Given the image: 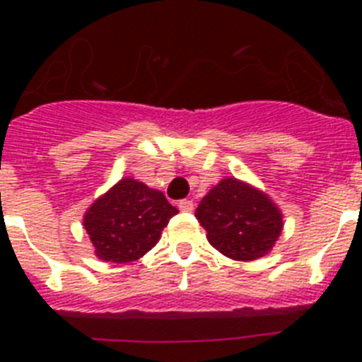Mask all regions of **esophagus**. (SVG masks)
<instances>
[{"mask_svg":"<svg viewBox=\"0 0 362 362\" xmlns=\"http://www.w3.org/2000/svg\"><path fill=\"white\" fill-rule=\"evenodd\" d=\"M177 206H179V210H181V212H192V210H194V201L181 199L177 203Z\"/></svg>","mask_w":362,"mask_h":362,"instance_id":"34e87169","label":"esophagus"}]
</instances>
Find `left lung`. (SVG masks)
<instances>
[{
	"instance_id": "obj_1",
	"label": "left lung",
	"mask_w": 362,
	"mask_h": 362,
	"mask_svg": "<svg viewBox=\"0 0 362 362\" xmlns=\"http://www.w3.org/2000/svg\"><path fill=\"white\" fill-rule=\"evenodd\" d=\"M196 217L209 243L226 257L252 261L272 250L283 216L264 196L238 179H223L201 199Z\"/></svg>"
}]
</instances>
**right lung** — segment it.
Instances as JSON below:
<instances>
[{"mask_svg":"<svg viewBox=\"0 0 362 362\" xmlns=\"http://www.w3.org/2000/svg\"><path fill=\"white\" fill-rule=\"evenodd\" d=\"M175 214L161 192L127 177L92 204L83 225L98 257L130 263L152 250Z\"/></svg>","mask_w":362,"mask_h":362,"instance_id":"obj_1","label":"right lung"}]
</instances>
